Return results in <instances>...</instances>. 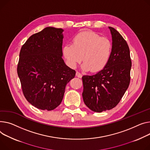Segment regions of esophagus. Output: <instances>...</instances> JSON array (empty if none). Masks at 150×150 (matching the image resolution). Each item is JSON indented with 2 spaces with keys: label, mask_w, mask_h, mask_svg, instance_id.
<instances>
[{
  "label": "esophagus",
  "mask_w": 150,
  "mask_h": 150,
  "mask_svg": "<svg viewBox=\"0 0 150 150\" xmlns=\"http://www.w3.org/2000/svg\"><path fill=\"white\" fill-rule=\"evenodd\" d=\"M76 76L77 77H78V78H81L82 77V74L81 73H79V72H76Z\"/></svg>",
  "instance_id": "obj_1"
}]
</instances>
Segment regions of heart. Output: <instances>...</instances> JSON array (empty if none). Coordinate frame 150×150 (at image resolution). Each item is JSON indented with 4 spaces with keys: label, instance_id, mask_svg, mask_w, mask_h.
<instances>
[{
    "label": "heart",
    "instance_id": "heart-1",
    "mask_svg": "<svg viewBox=\"0 0 150 150\" xmlns=\"http://www.w3.org/2000/svg\"><path fill=\"white\" fill-rule=\"evenodd\" d=\"M112 51V44L109 39L92 31H84L74 37L72 45L63 46V54L71 68H75L83 59V70L97 72L106 66Z\"/></svg>",
    "mask_w": 150,
    "mask_h": 150
}]
</instances>
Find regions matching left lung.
Segmentation results:
<instances>
[{"label": "left lung", "mask_w": 150, "mask_h": 150, "mask_svg": "<svg viewBox=\"0 0 150 150\" xmlns=\"http://www.w3.org/2000/svg\"><path fill=\"white\" fill-rule=\"evenodd\" d=\"M108 28L112 51L107 64L96 74L82 77L83 101L91 110L98 113L116 107L130 81L132 61L128 44L115 28Z\"/></svg>", "instance_id": "obj_1"}]
</instances>
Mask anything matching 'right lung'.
Here are the masks:
<instances>
[{"instance_id": "right-lung-1", "label": "right lung", "mask_w": 150, "mask_h": 150, "mask_svg": "<svg viewBox=\"0 0 150 150\" xmlns=\"http://www.w3.org/2000/svg\"><path fill=\"white\" fill-rule=\"evenodd\" d=\"M63 31L45 28L30 37L20 52L17 74L23 95L43 110H52L61 104L66 84L75 76L62 58Z\"/></svg>"}]
</instances>
